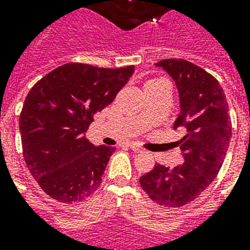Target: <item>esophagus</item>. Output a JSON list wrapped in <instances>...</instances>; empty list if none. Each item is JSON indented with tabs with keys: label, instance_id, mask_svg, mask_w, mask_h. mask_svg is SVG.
I'll return each mask as SVG.
<instances>
[{
	"label": "esophagus",
	"instance_id": "esophagus-1",
	"mask_svg": "<svg viewBox=\"0 0 250 250\" xmlns=\"http://www.w3.org/2000/svg\"><path fill=\"white\" fill-rule=\"evenodd\" d=\"M128 146H129V149H132V150H133V152H135V153L143 152V149H141L140 146H139V145H136V144H129Z\"/></svg>",
	"mask_w": 250,
	"mask_h": 250
}]
</instances>
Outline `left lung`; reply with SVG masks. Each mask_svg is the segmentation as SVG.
<instances>
[{"instance_id": "8db88e82", "label": "left lung", "mask_w": 250, "mask_h": 250, "mask_svg": "<svg viewBox=\"0 0 250 250\" xmlns=\"http://www.w3.org/2000/svg\"><path fill=\"white\" fill-rule=\"evenodd\" d=\"M156 66L178 86L180 114L174 128L187 131L179 141L184 162L174 168L156 164L140 184L158 205L180 208L197 198L221 170L232 135L229 104L219 82L197 64L168 58Z\"/></svg>"}]
</instances>
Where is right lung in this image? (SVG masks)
<instances>
[{"instance_id": "1", "label": "right lung", "mask_w": 250, "mask_h": 250, "mask_svg": "<svg viewBox=\"0 0 250 250\" xmlns=\"http://www.w3.org/2000/svg\"><path fill=\"white\" fill-rule=\"evenodd\" d=\"M133 71V66L66 63L31 88L19 118L23 156L48 196L72 204L100 187L115 148L94 146L84 133L94 114L114 101Z\"/></svg>"}]
</instances>
